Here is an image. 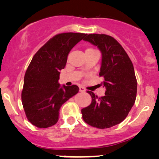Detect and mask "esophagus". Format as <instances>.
I'll return each mask as SVG.
<instances>
[{"label": "esophagus", "instance_id": "34e87169", "mask_svg": "<svg viewBox=\"0 0 159 159\" xmlns=\"http://www.w3.org/2000/svg\"><path fill=\"white\" fill-rule=\"evenodd\" d=\"M80 92L83 93V92H84V91H85V89H84L83 87L80 86Z\"/></svg>", "mask_w": 159, "mask_h": 159}]
</instances>
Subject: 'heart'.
Wrapping results in <instances>:
<instances>
[{
    "instance_id": "1",
    "label": "heart",
    "mask_w": 159,
    "mask_h": 159,
    "mask_svg": "<svg viewBox=\"0 0 159 159\" xmlns=\"http://www.w3.org/2000/svg\"><path fill=\"white\" fill-rule=\"evenodd\" d=\"M94 51V49L93 48H87L85 52H88V51Z\"/></svg>"
}]
</instances>
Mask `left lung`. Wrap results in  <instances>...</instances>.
<instances>
[{
  "label": "left lung",
  "instance_id": "left-lung-1",
  "mask_svg": "<svg viewBox=\"0 0 159 159\" xmlns=\"http://www.w3.org/2000/svg\"><path fill=\"white\" fill-rule=\"evenodd\" d=\"M98 48L102 53L99 76L106 88L105 95L98 98L91 91L88 107L81 110L82 119L98 129L121 123L133 106L137 95V80L133 64L118 41L105 34H89L83 39Z\"/></svg>",
  "mask_w": 159,
  "mask_h": 159
}]
</instances>
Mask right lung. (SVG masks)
<instances>
[{"label": "right lung", "mask_w": 159, "mask_h": 159, "mask_svg": "<svg viewBox=\"0 0 159 159\" xmlns=\"http://www.w3.org/2000/svg\"><path fill=\"white\" fill-rule=\"evenodd\" d=\"M87 34L66 32L55 35L34 54L24 79L21 101L32 125L47 128L57 123L65 102L79 92L78 86H60V71L73 47Z\"/></svg>", "instance_id": "1"}]
</instances>
